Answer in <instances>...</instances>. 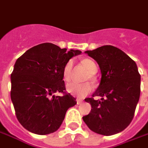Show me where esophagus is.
Masks as SVG:
<instances>
[{"mask_svg": "<svg viewBox=\"0 0 148 148\" xmlns=\"http://www.w3.org/2000/svg\"><path fill=\"white\" fill-rule=\"evenodd\" d=\"M82 103H83V100H82V99H77V104H78V105L81 104Z\"/></svg>", "mask_w": 148, "mask_h": 148, "instance_id": "1", "label": "esophagus"}]
</instances>
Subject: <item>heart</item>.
Segmentation results:
<instances>
[{"mask_svg": "<svg viewBox=\"0 0 148 148\" xmlns=\"http://www.w3.org/2000/svg\"><path fill=\"white\" fill-rule=\"evenodd\" d=\"M82 64L85 66L87 70L89 72L90 76L87 78V80L94 81L95 78L94 75L98 71V66L96 63L90 60V59H84L82 60ZM73 65L74 63L73 60H69V61L64 64V69H63V79L65 82H69L71 79L72 77V72H73ZM93 87L89 83H84V84H76V83H71L67 85V91L71 94L78 98H84L87 95L92 92Z\"/></svg>", "mask_w": 148, "mask_h": 148, "instance_id": "obj_1", "label": "heart"}]
</instances>
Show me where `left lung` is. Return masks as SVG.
<instances>
[{
    "mask_svg": "<svg viewBox=\"0 0 148 148\" xmlns=\"http://www.w3.org/2000/svg\"><path fill=\"white\" fill-rule=\"evenodd\" d=\"M85 53L99 64L102 78L93 97L85 99L92 109L83 120L90 130L101 135L122 132L132 122L140 97L141 75L137 64L112 45ZM96 96H100L101 100H94Z\"/></svg>",
    "mask_w": 148,
    "mask_h": 148,
    "instance_id": "left-lung-1",
    "label": "left lung"
}]
</instances>
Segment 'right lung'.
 <instances>
[{"label": "right lung", "instance_id": "obj_1", "mask_svg": "<svg viewBox=\"0 0 148 148\" xmlns=\"http://www.w3.org/2000/svg\"><path fill=\"white\" fill-rule=\"evenodd\" d=\"M80 50L67 51L51 43L28 49L17 59L10 74V98L20 123L29 132L45 135L55 132L65 113L77 102L65 90L63 69ZM56 92L63 93L55 96Z\"/></svg>", "mask_w": 148, "mask_h": 148}]
</instances>
